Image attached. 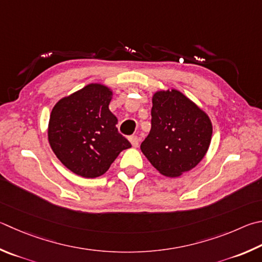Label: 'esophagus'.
<instances>
[{"instance_id":"esophagus-1","label":"esophagus","mask_w":262,"mask_h":262,"mask_svg":"<svg viewBox=\"0 0 262 262\" xmlns=\"http://www.w3.org/2000/svg\"><path fill=\"white\" fill-rule=\"evenodd\" d=\"M129 142H130V144L134 146V147H137L139 146V143H140V139L137 136H135V135H133V136H130L129 137Z\"/></svg>"}]
</instances>
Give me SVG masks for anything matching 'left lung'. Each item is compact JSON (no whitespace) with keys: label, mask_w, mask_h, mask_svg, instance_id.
<instances>
[{"label":"left lung","mask_w":262,"mask_h":262,"mask_svg":"<svg viewBox=\"0 0 262 262\" xmlns=\"http://www.w3.org/2000/svg\"><path fill=\"white\" fill-rule=\"evenodd\" d=\"M151 130L141 150L167 178H179L201 163L211 144L213 126L207 113L178 89L152 95Z\"/></svg>","instance_id":"8db88e82"}]
</instances>
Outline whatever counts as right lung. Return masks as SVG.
<instances>
[{"mask_svg":"<svg viewBox=\"0 0 262 262\" xmlns=\"http://www.w3.org/2000/svg\"><path fill=\"white\" fill-rule=\"evenodd\" d=\"M112 97L110 87L89 83L52 107L50 147L60 163L79 177H101L122 150L132 146L118 133V119L108 108Z\"/></svg>","mask_w":262,"mask_h":262,"instance_id":"right-lung-1","label":"right lung"}]
</instances>
